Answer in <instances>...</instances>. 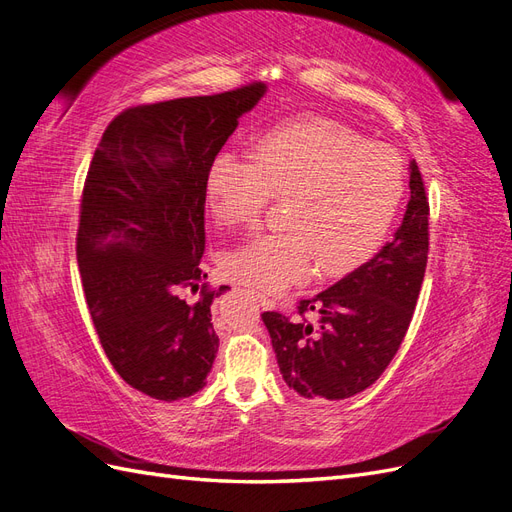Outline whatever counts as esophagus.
<instances>
[{
  "instance_id": "obj_1",
  "label": "esophagus",
  "mask_w": 512,
  "mask_h": 512,
  "mask_svg": "<svg viewBox=\"0 0 512 512\" xmlns=\"http://www.w3.org/2000/svg\"><path fill=\"white\" fill-rule=\"evenodd\" d=\"M256 299H258V303H260L262 307H271V305H273V301L267 297V294H256Z\"/></svg>"
}]
</instances>
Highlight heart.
Returning a JSON list of instances; mask_svg holds the SVG:
<instances>
[{"instance_id": "heart-1", "label": "heart", "mask_w": 512, "mask_h": 512, "mask_svg": "<svg viewBox=\"0 0 512 512\" xmlns=\"http://www.w3.org/2000/svg\"><path fill=\"white\" fill-rule=\"evenodd\" d=\"M207 205L226 228L254 226L271 196L288 198V230L265 232L224 258L235 282L280 292L314 267L342 275L374 256L404 198L397 153L327 117L292 119L252 145L250 162L220 156L207 173Z\"/></svg>"}]
</instances>
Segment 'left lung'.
I'll use <instances>...</instances> for the list:
<instances>
[{
    "instance_id": "left-lung-1",
    "label": "left lung",
    "mask_w": 512,
    "mask_h": 512,
    "mask_svg": "<svg viewBox=\"0 0 512 512\" xmlns=\"http://www.w3.org/2000/svg\"><path fill=\"white\" fill-rule=\"evenodd\" d=\"M429 250V203L416 162L393 241L314 299L297 320L262 314L282 378L305 399H348L374 384L397 354L416 307ZM314 313L316 321H307Z\"/></svg>"
}]
</instances>
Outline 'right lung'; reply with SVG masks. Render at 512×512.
<instances>
[{"mask_svg": "<svg viewBox=\"0 0 512 512\" xmlns=\"http://www.w3.org/2000/svg\"><path fill=\"white\" fill-rule=\"evenodd\" d=\"M267 94L265 83L215 96L134 106L102 134L81 200L76 256L100 344L132 389L160 401L198 393L218 354L200 290L209 168Z\"/></svg>", "mask_w": 512, "mask_h": 512, "instance_id": "obj_1", "label": "right lung"}]
</instances>
